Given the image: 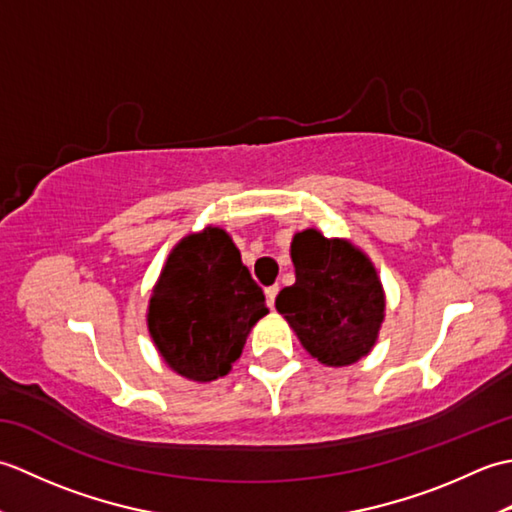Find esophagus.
Here are the masks:
<instances>
[{
    "label": "esophagus",
    "instance_id": "34e87169",
    "mask_svg": "<svg viewBox=\"0 0 512 512\" xmlns=\"http://www.w3.org/2000/svg\"><path fill=\"white\" fill-rule=\"evenodd\" d=\"M277 292H279V286H268L266 288V301H268V308L275 306V299H277Z\"/></svg>",
    "mask_w": 512,
    "mask_h": 512
}]
</instances>
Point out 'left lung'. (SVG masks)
Masks as SVG:
<instances>
[{
  "mask_svg": "<svg viewBox=\"0 0 512 512\" xmlns=\"http://www.w3.org/2000/svg\"><path fill=\"white\" fill-rule=\"evenodd\" d=\"M290 255L297 281L277 295L279 314L319 363H356L374 347L385 317L372 262L345 239H328L314 228L295 235Z\"/></svg>",
  "mask_w": 512,
  "mask_h": 512,
  "instance_id": "obj_1",
  "label": "left lung"
}]
</instances>
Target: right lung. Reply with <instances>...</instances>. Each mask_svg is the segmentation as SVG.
<instances>
[{
	"mask_svg": "<svg viewBox=\"0 0 512 512\" xmlns=\"http://www.w3.org/2000/svg\"><path fill=\"white\" fill-rule=\"evenodd\" d=\"M268 312L264 290L222 228L184 237L149 301V332L160 356L184 378L228 374L250 328Z\"/></svg>",
	"mask_w": 512,
	"mask_h": 512,
	"instance_id": "add662e5",
	"label": "right lung"
}]
</instances>
